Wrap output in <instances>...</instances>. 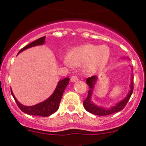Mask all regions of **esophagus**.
I'll return each mask as SVG.
<instances>
[{"instance_id": "1", "label": "esophagus", "mask_w": 146, "mask_h": 146, "mask_svg": "<svg viewBox=\"0 0 146 146\" xmlns=\"http://www.w3.org/2000/svg\"><path fill=\"white\" fill-rule=\"evenodd\" d=\"M78 76H72L71 78H70V81L73 82H76V81H78Z\"/></svg>"}]
</instances>
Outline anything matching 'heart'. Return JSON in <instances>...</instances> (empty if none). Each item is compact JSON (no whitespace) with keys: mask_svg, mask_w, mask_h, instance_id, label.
<instances>
[{"mask_svg":"<svg viewBox=\"0 0 146 146\" xmlns=\"http://www.w3.org/2000/svg\"><path fill=\"white\" fill-rule=\"evenodd\" d=\"M110 50L106 45L86 44L73 48L68 56L64 58V64L67 66L82 65L85 64L88 70H100L106 66L109 60Z\"/></svg>","mask_w":146,"mask_h":146,"instance_id":"1","label":"heart"}]
</instances>
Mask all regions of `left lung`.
Masks as SVG:
<instances>
[{"label": "left lung", "instance_id": "1", "mask_svg": "<svg viewBox=\"0 0 146 146\" xmlns=\"http://www.w3.org/2000/svg\"><path fill=\"white\" fill-rule=\"evenodd\" d=\"M96 79H97L96 76H92V77L88 78L86 80V82H87V84L89 85L90 88L88 91V95H87V99H85L83 101V105L86 110L92 113V114L96 115L105 116L117 113V112L120 111V110L123 109L125 107V106L127 105V102L129 100L130 97H131V94H132L133 90H134V78H133L132 75H131V84H130V90L128 94H127V96H125V98L123 100L120 101L117 104H116V105L110 107L109 108L98 106L95 105L91 100V96L94 90V85L95 82H96Z\"/></svg>", "mask_w": 146, "mask_h": 146}]
</instances>
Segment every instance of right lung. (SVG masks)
<instances>
[{
  "mask_svg": "<svg viewBox=\"0 0 146 146\" xmlns=\"http://www.w3.org/2000/svg\"><path fill=\"white\" fill-rule=\"evenodd\" d=\"M45 36L38 38L36 40L33 41L31 43L29 44V45H27L24 47H23L18 54L21 52L24 51V50H27V49L30 48V47L43 45V44L45 43ZM69 80H70L69 78H64V79L61 80L58 82L57 86H56L54 92L52 94L48 99H46L45 101H42V102L36 104V105L31 106H24L21 104H20V103L17 101V99L15 98L12 90L11 94L12 96H13L14 99H15V101H16L18 107L20 108L21 111L27 113V114L31 115L47 117V116H50V115L54 113L55 112L58 110V108H59V104H60L63 93H64L66 86L68 85Z\"/></svg>",
  "mask_w": 146,
  "mask_h": 146,
  "instance_id": "1",
  "label": "right lung"
}]
</instances>
